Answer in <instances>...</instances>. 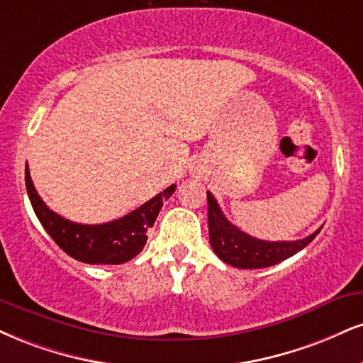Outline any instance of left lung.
Masks as SVG:
<instances>
[{"label":"left lung","instance_id":"obj_1","mask_svg":"<svg viewBox=\"0 0 363 363\" xmlns=\"http://www.w3.org/2000/svg\"><path fill=\"white\" fill-rule=\"evenodd\" d=\"M208 228L209 243L225 264L238 269H264L276 265L303 250L313 242L320 230L294 242H265L243 233L226 220L215 196L208 193Z\"/></svg>","mask_w":363,"mask_h":363}]
</instances>
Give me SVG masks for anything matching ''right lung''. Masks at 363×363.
<instances>
[{
	"label": "right lung",
	"instance_id": "1",
	"mask_svg": "<svg viewBox=\"0 0 363 363\" xmlns=\"http://www.w3.org/2000/svg\"><path fill=\"white\" fill-rule=\"evenodd\" d=\"M25 184L35 215L47 233L72 259L93 265H118L132 260L147 243V230L154 226L164 201L172 196L176 184L154 196L142 206L115 221L103 225H81L47 208L25 167Z\"/></svg>",
	"mask_w": 363,
	"mask_h": 363
}]
</instances>
